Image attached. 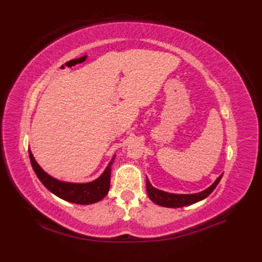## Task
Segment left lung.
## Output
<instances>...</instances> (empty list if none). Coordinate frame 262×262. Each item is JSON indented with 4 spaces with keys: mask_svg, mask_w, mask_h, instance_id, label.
<instances>
[{
    "mask_svg": "<svg viewBox=\"0 0 262 262\" xmlns=\"http://www.w3.org/2000/svg\"><path fill=\"white\" fill-rule=\"evenodd\" d=\"M223 175H220L219 178L213 182V184L201 192L198 193H190V194H180V193H170L163 191V190L156 189L152 186L149 180L146 178V191L147 195L150 200H152L155 204L161 205V207L165 208H181L187 207V205L193 204L199 202L205 198L209 196L214 189L216 188L219 182Z\"/></svg>",
    "mask_w": 262,
    "mask_h": 262,
    "instance_id": "obj_1",
    "label": "left lung"
}]
</instances>
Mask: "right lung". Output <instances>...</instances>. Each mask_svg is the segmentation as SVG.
Listing matches in <instances>:
<instances>
[{"instance_id":"1","label":"right lung","mask_w":262,"mask_h":262,"mask_svg":"<svg viewBox=\"0 0 262 262\" xmlns=\"http://www.w3.org/2000/svg\"><path fill=\"white\" fill-rule=\"evenodd\" d=\"M29 158L33 169L39 180L54 195L59 196L62 200L76 204H93L104 199L109 191L110 173H112V166L115 162L116 155H114L104 172L97 179L90 182H82V184H80V182L62 181L50 176L37 163L30 149Z\"/></svg>"}]
</instances>
